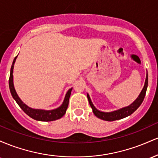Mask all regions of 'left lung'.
<instances>
[{
	"instance_id": "left-lung-1",
	"label": "left lung",
	"mask_w": 158,
	"mask_h": 158,
	"mask_svg": "<svg viewBox=\"0 0 158 158\" xmlns=\"http://www.w3.org/2000/svg\"><path fill=\"white\" fill-rule=\"evenodd\" d=\"M148 87V74H146V82H145V85L143 87L142 91H141L140 94L139 95V97H137V99L132 103L131 105H130L129 106L126 107V108H123L122 109H119L118 110H115L113 112H109V113H106V112H102L98 110L94 106L93 103L91 102L90 97L88 94H87V97H88V102L90 107L92 108L93 112L94 115L96 117H97L98 118L103 119V120L106 121H114L117 120V119H120L125 117H128V116L131 115V114H133L137 108H139V106L142 104L143 99H144L145 96H146V90H147Z\"/></svg>"
}]
</instances>
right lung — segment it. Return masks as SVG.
I'll return each instance as SVG.
<instances>
[{
	"label": "right lung",
	"instance_id": "add662e5",
	"mask_svg": "<svg viewBox=\"0 0 158 158\" xmlns=\"http://www.w3.org/2000/svg\"><path fill=\"white\" fill-rule=\"evenodd\" d=\"M16 58L17 56H15V58L14 59L13 62H12V67H11L10 70V79H9V86H10V90L12 94V97L14 98V99L16 101V102L18 103V105L20 106V108L24 111L25 114H27L29 117H30L31 118L35 119V120L39 121H44V122H49V121H53L56 120L58 119H60L66 113L67 108L68 107V103H69V99H70V94H71L72 88H70L68 90V93L66 94L65 96L64 100L63 102V104L59 107V108H56V109L52 110H39V109H32V108H30L25 105L22 101L20 99L19 96L16 94L15 88H14L13 85V76H12V72H13V67H14V63H15Z\"/></svg>",
	"mask_w": 158,
	"mask_h": 158
}]
</instances>
